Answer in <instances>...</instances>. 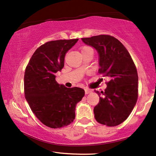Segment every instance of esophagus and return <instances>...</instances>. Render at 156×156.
Segmentation results:
<instances>
[{
  "label": "esophagus",
  "mask_w": 156,
  "mask_h": 156,
  "mask_svg": "<svg viewBox=\"0 0 156 156\" xmlns=\"http://www.w3.org/2000/svg\"><path fill=\"white\" fill-rule=\"evenodd\" d=\"M91 92V90H89V89H85V93L86 94H88V93H90Z\"/></svg>",
  "instance_id": "34e87169"
}]
</instances>
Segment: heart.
Returning <instances> with one entry per match:
<instances>
[{
  "instance_id": "1",
  "label": "heart",
  "mask_w": 156,
  "mask_h": 156,
  "mask_svg": "<svg viewBox=\"0 0 156 156\" xmlns=\"http://www.w3.org/2000/svg\"><path fill=\"white\" fill-rule=\"evenodd\" d=\"M88 51H92V50H91L90 48L87 47V46H84V47L82 48V49H81V53H83V52Z\"/></svg>"
}]
</instances>
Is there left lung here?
Masks as SVG:
<instances>
[{
    "instance_id": "obj_1",
    "label": "left lung",
    "mask_w": 156,
    "mask_h": 156,
    "mask_svg": "<svg viewBox=\"0 0 156 156\" xmlns=\"http://www.w3.org/2000/svg\"><path fill=\"white\" fill-rule=\"evenodd\" d=\"M98 54L99 73L110 80L105 91L95 92L100 101L93 109L95 120L108 126L122 123L138 99V76L130 53L118 39L108 35L81 38Z\"/></svg>"
}]
</instances>
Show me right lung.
I'll list each match as a JSON object with an SVG mask.
<instances>
[{"mask_svg": "<svg viewBox=\"0 0 156 156\" xmlns=\"http://www.w3.org/2000/svg\"><path fill=\"white\" fill-rule=\"evenodd\" d=\"M78 41L45 43L34 52L25 71L27 102L38 119L49 128H61L71 123L76 104L85 95L83 89L66 88L55 80L56 73L64 67L66 53Z\"/></svg>", "mask_w": 156, "mask_h": 156, "instance_id": "1", "label": "right lung"}]
</instances>
